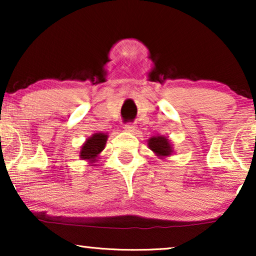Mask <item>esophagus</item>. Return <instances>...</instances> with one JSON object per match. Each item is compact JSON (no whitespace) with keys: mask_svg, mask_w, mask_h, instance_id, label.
Listing matches in <instances>:
<instances>
[{"mask_svg":"<svg viewBox=\"0 0 256 256\" xmlns=\"http://www.w3.org/2000/svg\"><path fill=\"white\" fill-rule=\"evenodd\" d=\"M124 129L128 132H134L136 130V126L134 124H124Z\"/></svg>","mask_w":256,"mask_h":256,"instance_id":"esophagus-1","label":"esophagus"}]
</instances>
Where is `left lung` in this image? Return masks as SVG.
I'll return each instance as SVG.
<instances>
[{"instance_id":"8db88e82","label":"left lung","mask_w":256,"mask_h":256,"mask_svg":"<svg viewBox=\"0 0 256 256\" xmlns=\"http://www.w3.org/2000/svg\"><path fill=\"white\" fill-rule=\"evenodd\" d=\"M148 146L150 150H152L160 158L170 156L174 152L169 138L166 136H152L148 140Z\"/></svg>"}]
</instances>
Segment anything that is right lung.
<instances>
[{
  "label": "right lung",
  "instance_id": "right-lung-1",
  "mask_svg": "<svg viewBox=\"0 0 256 256\" xmlns=\"http://www.w3.org/2000/svg\"><path fill=\"white\" fill-rule=\"evenodd\" d=\"M108 135L104 132H96L86 140L80 150V158L85 160L90 163H96L99 158L100 152L104 149Z\"/></svg>",
  "mask_w": 256,
  "mask_h": 256
}]
</instances>
